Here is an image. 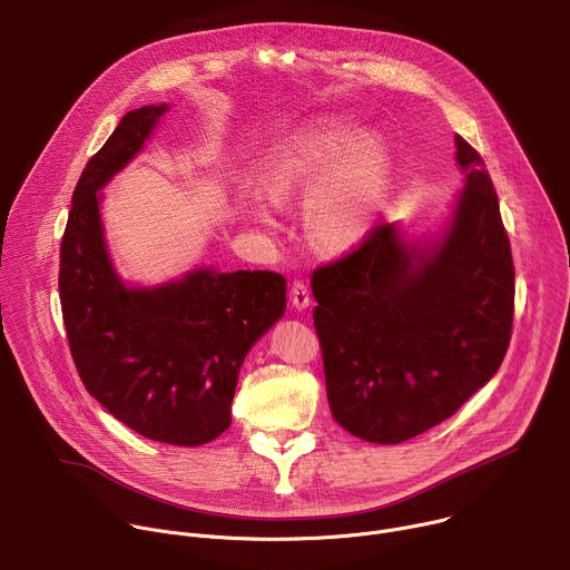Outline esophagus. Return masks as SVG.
<instances>
[{
    "mask_svg": "<svg viewBox=\"0 0 570 570\" xmlns=\"http://www.w3.org/2000/svg\"><path fill=\"white\" fill-rule=\"evenodd\" d=\"M291 304L297 308V311H304L308 308L311 304V293H308V286L304 282H293V288H291Z\"/></svg>",
    "mask_w": 570,
    "mask_h": 570,
    "instance_id": "34e87169",
    "label": "esophagus"
}]
</instances>
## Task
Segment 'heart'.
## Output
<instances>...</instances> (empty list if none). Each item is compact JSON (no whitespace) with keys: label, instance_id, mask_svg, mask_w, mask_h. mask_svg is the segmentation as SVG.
I'll use <instances>...</instances> for the list:
<instances>
[{"label":"heart","instance_id":"1","mask_svg":"<svg viewBox=\"0 0 570 570\" xmlns=\"http://www.w3.org/2000/svg\"><path fill=\"white\" fill-rule=\"evenodd\" d=\"M262 185L274 200L304 196V225L324 253H347L374 227L392 180V153L379 130H363L350 112H324L286 135L264 159ZM236 212L264 229H277V207L243 191Z\"/></svg>","mask_w":570,"mask_h":570}]
</instances>
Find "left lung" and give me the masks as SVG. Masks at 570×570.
<instances>
[{
  "label": "left lung",
  "mask_w": 570,
  "mask_h": 570,
  "mask_svg": "<svg viewBox=\"0 0 570 570\" xmlns=\"http://www.w3.org/2000/svg\"><path fill=\"white\" fill-rule=\"evenodd\" d=\"M455 161L464 187L438 229L379 225L311 277L330 409L365 442L399 444L451 417L510 345L514 266L499 198L462 137Z\"/></svg>",
  "instance_id": "left-lung-1"
}]
</instances>
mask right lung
<instances>
[{"label":"right lung","instance_id":"obj_1","mask_svg":"<svg viewBox=\"0 0 570 570\" xmlns=\"http://www.w3.org/2000/svg\"><path fill=\"white\" fill-rule=\"evenodd\" d=\"M167 112L169 104L130 110L80 174L60 246L58 291L88 392L148 440L198 446L229 429L240 365L284 315L286 279L212 266L153 286L121 279L101 218L104 187L144 150Z\"/></svg>","mask_w":570,"mask_h":570}]
</instances>
